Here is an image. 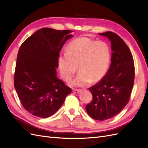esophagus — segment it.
Returning <instances> with one entry per match:
<instances>
[{
    "instance_id": "obj_1",
    "label": "esophagus",
    "mask_w": 148,
    "mask_h": 148,
    "mask_svg": "<svg viewBox=\"0 0 148 148\" xmlns=\"http://www.w3.org/2000/svg\"><path fill=\"white\" fill-rule=\"evenodd\" d=\"M79 89H73V91L75 92V93H79Z\"/></svg>"
}]
</instances>
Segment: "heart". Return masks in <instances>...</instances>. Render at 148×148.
<instances>
[{
    "label": "heart",
    "instance_id": "obj_1",
    "mask_svg": "<svg viewBox=\"0 0 148 148\" xmlns=\"http://www.w3.org/2000/svg\"><path fill=\"white\" fill-rule=\"evenodd\" d=\"M111 57L110 49L105 42H97L88 38L75 39L62 52L57 60L61 77L69 81L77 70L79 72L70 82L72 86H82L91 81L100 80L108 69Z\"/></svg>",
    "mask_w": 148,
    "mask_h": 148
}]
</instances>
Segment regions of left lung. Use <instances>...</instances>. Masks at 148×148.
Returning <instances> with one entry per match:
<instances>
[{
	"mask_svg": "<svg viewBox=\"0 0 148 148\" xmlns=\"http://www.w3.org/2000/svg\"><path fill=\"white\" fill-rule=\"evenodd\" d=\"M99 34L111 42V64L101 81L89 88L92 101L86 110L91 118L103 121L119 114L127 104L135 79V65L129 47L119 35L111 31Z\"/></svg>",
	"mask_w": 148,
	"mask_h": 148,
	"instance_id": "8db88e82",
	"label": "left lung"
}]
</instances>
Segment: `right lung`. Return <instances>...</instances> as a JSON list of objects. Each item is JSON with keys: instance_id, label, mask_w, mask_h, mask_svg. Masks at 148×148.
I'll list each match as a JSON object with an SVG mask.
<instances>
[{"instance_id": "right-lung-1", "label": "right lung", "mask_w": 148, "mask_h": 148, "mask_svg": "<svg viewBox=\"0 0 148 148\" xmlns=\"http://www.w3.org/2000/svg\"><path fill=\"white\" fill-rule=\"evenodd\" d=\"M73 31L43 28L26 39L18 53L14 86L22 106L41 118L54 114L71 89L57 77V60Z\"/></svg>"}]
</instances>
